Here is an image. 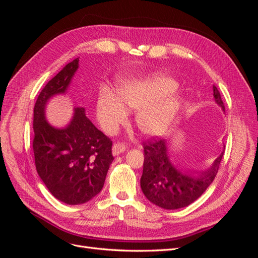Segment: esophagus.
<instances>
[{
  "label": "esophagus",
  "mask_w": 258,
  "mask_h": 258,
  "mask_svg": "<svg viewBox=\"0 0 258 258\" xmlns=\"http://www.w3.org/2000/svg\"><path fill=\"white\" fill-rule=\"evenodd\" d=\"M126 151V145H124L122 142H116L113 145V155H119L120 153H123Z\"/></svg>",
  "instance_id": "obj_1"
}]
</instances>
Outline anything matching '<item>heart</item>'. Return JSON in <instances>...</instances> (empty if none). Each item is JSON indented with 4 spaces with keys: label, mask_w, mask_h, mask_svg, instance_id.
I'll return each mask as SVG.
<instances>
[{
    "label": "heart",
    "mask_w": 258,
    "mask_h": 258,
    "mask_svg": "<svg viewBox=\"0 0 258 258\" xmlns=\"http://www.w3.org/2000/svg\"><path fill=\"white\" fill-rule=\"evenodd\" d=\"M176 82L163 74H154L141 81L130 82L119 88V99L104 89L98 100V118L103 129L113 134L127 119V110H138L136 122L147 135H161L172 123L178 110V101L169 98L154 103L156 100L172 93Z\"/></svg>",
    "instance_id": "b5f03b06"
}]
</instances>
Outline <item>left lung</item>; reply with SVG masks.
<instances>
[{"instance_id":"1","label":"left lung","mask_w":258,"mask_h":258,"mask_svg":"<svg viewBox=\"0 0 258 258\" xmlns=\"http://www.w3.org/2000/svg\"><path fill=\"white\" fill-rule=\"evenodd\" d=\"M215 102L225 110L218 89L213 86ZM144 162L141 188L152 204L167 210L185 208L196 201L215 178L224 153L199 176L184 174L170 162L166 141L152 137L143 143Z\"/></svg>"}]
</instances>
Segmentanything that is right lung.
<instances>
[{
    "label": "right lung",
    "instance_id": "obj_1",
    "mask_svg": "<svg viewBox=\"0 0 258 258\" xmlns=\"http://www.w3.org/2000/svg\"><path fill=\"white\" fill-rule=\"evenodd\" d=\"M79 61L70 62L46 84L36 99L33 117L36 171L52 196L67 205H82L98 195L114 160L111 139L87 118L83 106L75 108L64 129L45 120L46 102L67 90Z\"/></svg>",
    "mask_w": 258,
    "mask_h": 258
}]
</instances>
